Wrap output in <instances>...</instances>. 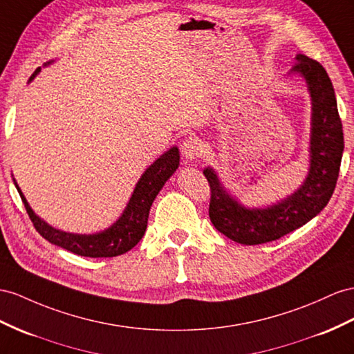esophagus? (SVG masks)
<instances>
[{
	"label": "esophagus",
	"mask_w": 354,
	"mask_h": 354,
	"mask_svg": "<svg viewBox=\"0 0 354 354\" xmlns=\"http://www.w3.org/2000/svg\"><path fill=\"white\" fill-rule=\"evenodd\" d=\"M203 142L196 138V136H189V138H187L183 145H180V152H183V156L187 158V160H196L203 153Z\"/></svg>",
	"instance_id": "1"
}]
</instances>
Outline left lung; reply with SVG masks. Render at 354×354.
Returning <instances> with one entry per match:
<instances>
[{
  "mask_svg": "<svg viewBox=\"0 0 354 354\" xmlns=\"http://www.w3.org/2000/svg\"><path fill=\"white\" fill-rule=\"evenodd\" d=\"M292 71L301 73L313 98L311 167L304 185L268 209H245L224 192L212 169H205L211 188L209 218L215 229L243 245H259L301 227L328 205L337 187L344 151L342 124L330 79L320 62L297 55Z\"/></svg>",
  "mask_w": 354,
  "mask_h": 354,
  "instance_id": "1",
  "label": "left lung"
}]
</instances>
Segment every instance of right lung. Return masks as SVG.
I'll return each instance as SVG.
<instances>
[{
	"label": "right lung",
	"mask_w": 354,
	"mask_h": 354,
	"mask_svg": "<svg viewBox=\"0 0 354 354\" xmlns=\"http://www.w3.org/2000/svg\"><path fill=\"white\" fill-rule=\"evenodd\" d=\"M37 68L30 80L39 73ZM179 166V151L178 148H171L166 153L151 165L147 171L142 175L140 180L134 188V193L127 205L122 216L118 220L111 229H107L97 234H73L66 233L50 227L49 224L40 220L32 212L26 198L21 193L19 187L15 183L17 192L21 194L26 214L41 236L55 243V245L64 248L67 251L75 252L77 256L84 257H116L124 252L130 251L138 242L143 238L147 230L148 215L153 198L157 197L160 189L165 185L166 180L174 175V171Z\"/></svg>",
	"instance_id": "obj_1"
}]
</instances>
